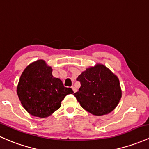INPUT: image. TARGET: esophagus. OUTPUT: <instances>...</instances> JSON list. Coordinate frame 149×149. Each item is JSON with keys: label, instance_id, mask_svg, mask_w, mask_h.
Instances as JSON below:
<instances>
[{"label": "esophagus", "instance_id": "34e87169", "mask_svg": "<svg viewBox=\"0 0 149 149\" xmlns=\"http://www.w3.org/2000/svg\"><path fill=\"white\" fill-rule=\"evenodd\" d=\"M72 89L73 92H77V89H76V88H75L74 87H72Z\"/></svg>", "mask_w": 149, "mask_h": 149}]
</instances>
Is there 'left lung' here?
I'll use <instances>...</instances> for the list:
<instances>
[{
	"label": "left lung",
	"mask_w": 149,
	"mask_h": 149,
	"mask_svg": "<svg viewBox=\"0 0 149 149\" xmlns=\"http://www.w3.org/2000/svg\"><path fill=\"white\" fill-rule=\"evenodd\" d=\"M79 91L74 94L81 107L95 116L113 111L121 98V89L117 76L102 64L86 69L78 76Z\"/></svg>",
	"instance_id": "8db88e82"
}]
</instances>
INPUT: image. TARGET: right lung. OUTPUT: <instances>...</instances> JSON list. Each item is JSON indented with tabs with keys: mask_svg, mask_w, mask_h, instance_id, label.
Instances as JSON below:
<instances>
[{
	"mask_svg": "<svg viewBox=\"0 0 149 149\" xmlns=\"http://www.w3.org/2000/svg\"><path fill=\"white\" fill-rule=\"evenodd\" d=\"M52 72V68L39 60L30 64L20 76L17 96L25 109L33 116H50L60 108L65 96L74 93L71 88L64 87L62 81L54 77Z\"/></svg>",
	"mask_w": 149,
	"mask_h": 149,
	"instance_id": "add662e5",
	"label": "right lung"
}]
</instances>
